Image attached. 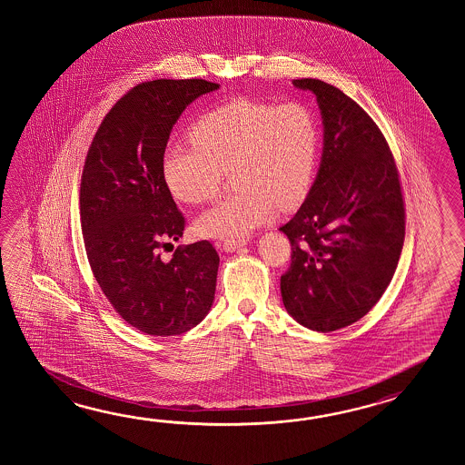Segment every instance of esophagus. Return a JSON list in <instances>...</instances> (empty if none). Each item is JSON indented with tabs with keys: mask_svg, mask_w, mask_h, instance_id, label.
Returning <instances> with one entry per match:
<instances>
[{
	"mask_svg": "<svg viewBox=\"0 0 465 465\" xmlns=\"http://www.w3.org/2000/svg\"><path fill=\"white\" fill-rule=\"evenodd\" d=\"M246 246V241H224L223 242V249L226 251V252H234L237 249H241V247Z\"/></svg>",
	"mask_w": 465,
	"mask_h": 465,
	"instance_id": "esophagus-1",
	"label": "esophagus"
}]
</instances>
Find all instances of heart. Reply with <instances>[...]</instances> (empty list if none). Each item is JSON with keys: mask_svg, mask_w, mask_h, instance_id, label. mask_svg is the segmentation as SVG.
Returning a JSON list of instances; mask_svg holds the SVG:
<instances>
[{"mask_svg": "<svg viewBox=\"0 0 465 465\" xmlns=\"http://www.w3.org/2000/svg\"><path fill=\"white\" fill-rule=\"evenodd\" d=\"M193 148L169 146L161 174L183 203L214 198L224 171L232 189L194 223L199 236L241 241L306 199L316 176L319 126L304 103L234 98L201 114L189 129Z\"/></svg>", "mask_w": 465, "mask_h": 465, "instance_id": "1", "label": "heart"}]
</instances>
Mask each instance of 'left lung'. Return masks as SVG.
Returning <instances> with one entry per match:
<instances>
[{"mask_svg":"<svg viewBox=\"0 0 465 465\" xmlns=\"http://www.w3.org/2000/svg\"><path fill=\"white\" fill-rule=\"evenodd\" d=\"M292 84L316 94L324 146L307 198L279 228L292 249L281 296L301 326L331 332L384 294L404 244V201L392 153L366 111L324 81Z\"/></svg>","mask_w":465,"mask_h":465,"instance_id":"1","label":"left lung"}]
</instances>
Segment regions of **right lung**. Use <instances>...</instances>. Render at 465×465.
<instances>
[{"instance_id":"obj_1","label":"right lung","mask_w":465,"mask_h":465,"mask_svg":"<svg viewBox=\"0 0 465 465\" xmlns=\"http://www.w3.org/2000/svg\"><path fill=\"white\" fill-rule=\"evenodd\" d=\"M219 89L206 79H154L131 89L103 119L86 156L81 229L101 291L128 324L149 336L198 326L214 302L219 256L208 241H178L184 218L161 174L169 134L183 111Z\"/></svg>"}]
</instances>
